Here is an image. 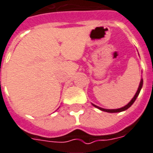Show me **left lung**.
I'll list each match as a JSON object with an SVG mask.
<instances>
[{
  "label": "left lung",
  "mask_w": 153,
  "mask_h": 153,
  "mask_svg": "<svg viewBox=\"0 0 153 153\" xmlns=\"http://www.w3.org/2000/svg\"><path fill=\"white\" fill-rule=\"evenodd\" d=\"M142 85H143V79H141V82H140V84H139V87L138 89H137V93L135 94L134 97L132 98V100H130V102L127 104V105H126V106L123 107V108H118V109H105V108H100V107L97 106V105H94L93 104V105H94V107H96L97 108H99L100 110H101V111H106V112H110V113H115V112H120V111H125V110H126V109H128L129 108H130L131 105L134 104V102L135 101V100L137 99V96L139 95V93H140V91H141V87H142Z\"/></svg>",
  "instance_id": "8db88e82"
}]
</instances>
